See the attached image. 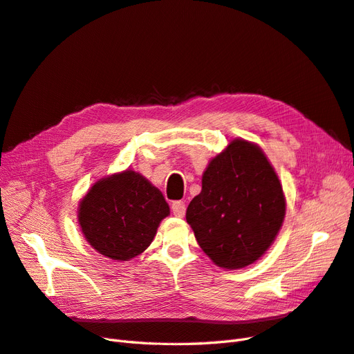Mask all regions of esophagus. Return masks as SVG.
<instances>
[{"mask_svg": "<svg viewBox=\"0 0 354 354\" xmlns=\"http://www.w3.org/2000/svg\"><path fill=\"white\" fill-rule=\"evenodd\" d=\"M171 211H173V214L176 217H183L185 212H186V207H185V202L181 201H176L171 203Z\"/></svg>", "mask_w": 354, "mask_h": 354, "instance_id": "34e87169", "label": "esophagus"}]
</instances>
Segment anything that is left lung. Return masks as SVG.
I'll return each instance as SVG.
<instances>
[{
  "mask_svg": "<svg viewBox=\"0 0 354 354\" xmlns=\"http://www.w3.org/2000/svg\"><path fill=\"white\" fill-rule=\"evenodd\" d=\"M286 212L282 183L263 149L233 138L202 174L186 221L209 260L221 269H243L274 242Z\"/></svg>",
  "mask_w": 354,
  "mask_h": 354,
  "instance_id": "1",
  "label": "left lung"
}]
</instances>
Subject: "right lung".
<instances>
[{"label": "right lung", "mask_w": 354, "mask_h": 354, "mask_svg": "<svg viewBox=\"0 0 354 354\" xmlns=\"http://www.w3.org/2000/svg\"><path fill=\"white\" fill-rule=\"evenodd\" d=\"M78 224L93 250L130 261L152 243L169 207L158 187L134 169L99 178L78 203Z\"/></svg>", "instance_id": "obj_1"}]
</instances>
